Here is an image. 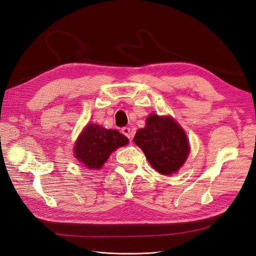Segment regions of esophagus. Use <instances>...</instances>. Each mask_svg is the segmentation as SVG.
Wrapping results in <instances>:
<instances>
[{
	"instance_id": "esophagus-1",
	"label": "esophagus",
	"mask_w": 256,
	"mask_h": 256,
	"mask_svg": "<svg viewBox=\"0 0 256 256\" xmlns=\"http://www.w3.org/2000/svg\"><path fill=\"white\" fill-rule=\"evenodd\" d=\"M121 130H122V134L126 136L128 139H132V137H133V133H132L130 128H123Z\"/></svg>"
}]
</instances>
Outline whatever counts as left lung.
<instances>
[{"label":"left lung","instance_id":"1","mask_svg":"<svg viewBox=\"0 0 256 256\" xmlns=\"http://www.w3.org/2000/svg\"><path fill=\"white\" fill-rule=\"evenodd\" d=\"M133 140L151 166L164 176L176 173L190 151L184 130L170 116L151 114Z\"/></svg>","mask_w":256,"mask_h":256}]
</instances>
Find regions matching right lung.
Segmentation results:
<instances>
[{
    "instance_id": "right-lung-1",
    "label": "right lung",
    "mask_w": 256,
    "mask_h": 256,
    "mask_svg": "<svg viewBox=\"0 0 256 256\" xmlns=\"http://www.w3.org/2000/svg\"><path fill=\"white\" fill-rule=\"evenodd\" d=\"M128 139L116 130H106L98 124H87L74 144V155L88 169H101L110 155Z\"/></svg>"
}]
</instances>
